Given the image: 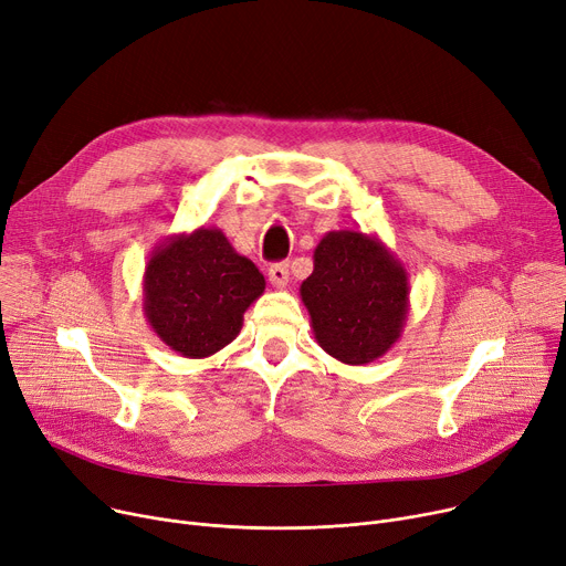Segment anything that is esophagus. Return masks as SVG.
<instances>
[{"label": "esophagus", "instance_id": "1", "mask_svg": "<svg viewBox=\"0 0 566 566\" xmlns=\"http://www.w3.org/2000/svg\"><path fill=\"white\" fill-rule=\"evenodd\" d=\"M269 280L275 289H284L286 282H289V266H286V263H273V266L269 269Z\"/></svg>", "mask_w": 566, "mask_h": 566}]
</instances>
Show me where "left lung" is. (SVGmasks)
<instances>
[{"label":"left lung","mask_w":566,"mask_h":566,"mask_svg":"<svg viewBox=\"0 0 566 566\" xmlns=\"http://www.w3.org/2000/svg\"><path fill=\"white\" fill-rule=\"evenodd\" d=\"M318 346L364 366L387 355L409 314L402 261L375 234L327 232L314 250V273L300 286Z\"/></svg>","instance_id":"1"}]
</instances>
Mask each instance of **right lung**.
Masks as SVG:
<instances>
[{
	"label": "right lung",
	"instance_id": "add662e5",
	"mask_svg": "<svg viewBox=\"0 0 566 566\" xmlns=\"http://www.w3.org/2000/svg\"><path fill=\"white\" fill-rule=\"evenodd\" d=\"M263 289L266 280L222 230L198 228L164 239L149 254L143 312L170 350L205 359L234 342Z\"/></svg>",
	"mask_w": 566,
	"mask_h": 566
}]
</instances>
